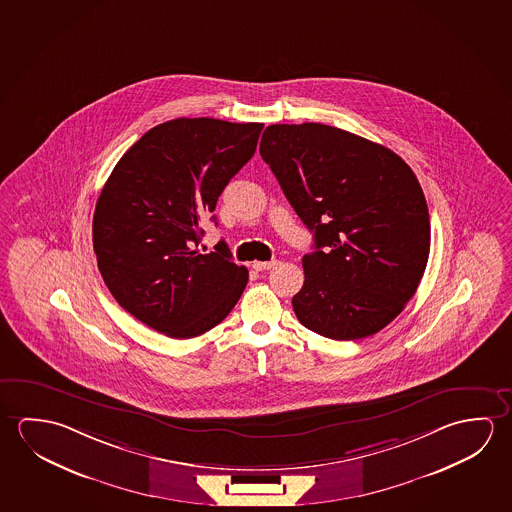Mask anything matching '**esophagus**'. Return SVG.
Listing matches in <instances>:
<instances>
[{"instance_id": "1", "label": "esophagus", "mask_w": 512, "mask_h": 512, "mask_svg": "<svg viewBox=\"0 0 512 512\" xmlns=\"http://www.w3.org/2000/svg\"><path fill=\"white\" fill-rule=\"evenodd\" d=\"M277 264V260H269V262H260V260H257V262H253L252 266L255 271H266V269L275 268Z\"/></svg>"}]
</instances>
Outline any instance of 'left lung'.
<instances>
[{"instance_id": "8db88e82", "label": "left lung", "mask_w": 512, "mask_h": 512, "mask_svg": "<svg viewBox=\"0 0 512 512\" xmlns=\"http://www.w3.org/2000/svg\"><path fill=\"white\" fill-rule=\"evenodd\" d=\"M260 155L314 232L296 318L336 341L377 334L427 268L430 219L418 178L386 146L319 123L268 126Z\"/></svg>"}]
</instances>
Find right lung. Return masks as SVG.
Here are the masks:
<instances>
[{
	"mask_svg": "<svg viewBox=\"0 0 512 512\" xmlns=\"http://www.w3.org/2000/svg\"><path fill=\"white\" fill-rule=\"evenodd\" d=\"M262 123L178 118L153 126L119 159L93 219L98 269L116 302L173 339L202 336L227 318L248 269L200 253L202 219L252 159ZM214 219V216H212Z\"/></svg>",
	"mask_w": 512,
	"mask_h": 512,
	"instance_id": "right-lung-1",
	"label": "right lung"
}]
</instances>
